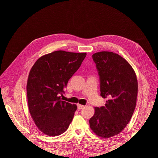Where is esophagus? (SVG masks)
<instances>
[{
  "label": "esophagus",
  "mask_w": 158,
  "mask_h": 158,
  "mask_svg": "<svg viewBox=\"0 0 158 158\" xmlns=\"http://www.w3.org/2000/svg\"><path fill=\"white\" fill-rule=\"evenodd\" d=\"M77 107H78V109H83V108H84L85 106H82V105L78 104Z\"/></svg>",
  "instance_id": "esophagus-1"
}]
</instances>
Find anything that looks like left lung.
Returning <instances> with one entry per match:
<instances>
[{"label": "left lung", "instance_id": "1", "mask_svg": "<svg viewBox=\"0 0 158 158\" xmlns=\"http://www.w3.org/2000/svg\"><path fill=\"white\" fill-rule=\"evenodd\" d=\"M100 82L101 96L108 98L104 106L95 108L89 127L102 138L120 133L128 125L136 107L137 78L132 66L122 56L113 52L94 53Z\"/></svg>", "mask_w": 158, "mask_h": 158}]
</instances>
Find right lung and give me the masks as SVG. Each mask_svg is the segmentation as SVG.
Masks as SVG:
<instances>
[{
    "instance_id": "1",
    "label": "right lung",
    "mask_w": 158,
    "mask_h": 158,
    "mask_svg": "<svg viewBox=\"0 0 158 158\" xmlns=\"http://www.w3.org/2000/svg\"><path fill=\"white\" fill-rule=\"evenodd\" d=\"M85 56L57 51L40 57L32 66L26 87L28 107L36 126L45 135H61L73 121L77 106L61 101L60 95Z\"/></svg>"
}]
</instances>
